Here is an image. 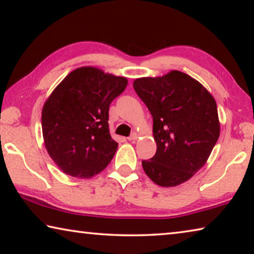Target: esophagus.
I'll list each match as a JSON object with an SVG mask.
<instances>
[{
    "label": "esophagus",
    "mask_w": 254,
    "mask_h": 254,
    "mask_svg": "<svg viewBox=\"0 0 254 254\" xmlns=\"http://www.w3.org/2000/svg\"><path fill=\"white\" fill-rule=\"evenodd\" d=\"M136 139H137V134H136V133H132V134L127 137L128 141H134V140H136Z\"/></svg>",
    "instance_id": "1"
}]
</instances>
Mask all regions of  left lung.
Returning a JSON list of instances; mask_svg holds the SVG:
<instances>
[{
	"instance_id": "left-lung-1",
	"label": "left lung",
	"mask_w": 254,
	"mask_h": 254,
	"mask_svg": "<svg viewBox=\"0 0 254 254\" xmlns=\"http://www.w3.org/2000/svg\"><path fill=\"white\" fill-rule=\"evenodd\" d=\"M133 87L152 115L157 143L156 154L142 161L144 173L162 187L187 182L205 165L220 136L212 94L178 70L136 78Z\"/></svg>"
}]
</instances>
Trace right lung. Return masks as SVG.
Instances as JSON below:
<instances>
[{"mask_svg":"<svg viewBox=\"0 0 254 254\" xmlns=\"http://www.w3.org/2000/svg\"><path fill=\"white\" fill-rule=\"evenodd\" d=\"M127 85L126 77L80 67L50 94L42 109V135L47 151L63 173L87 179L111 162L118 142L110 134V104Z\"/></svg>","mask_w":254,"mask_h":254,"instance_id":"obj_1","label":"right lung"}]
</instances>
